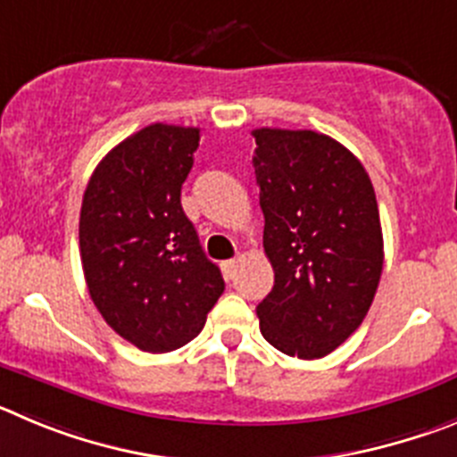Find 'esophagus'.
I'll return each instance as SVG.
<instances>
[{
  "instance_id": "esophagus-1",
  "label": "esophagus",
  "mask_w": 457,
  "mask_h": 457,
  "mask_svg": "<svg viewBox=\"0 0 457 457\" xmlns=\"http://www.w3.org/2000/svg\"><path fill=\"white\" fill-rule=\"evenodd\" d=\"M237 266H238V259H228V262H223V264H220V269H223L225 278L232 279L234 278V270H237Z\"/></svg>"
}]
</instances>
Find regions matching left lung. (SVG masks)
Masks as SVG:
<instances>
[{
    "mask_svg": "<svg viewBox=\"0 0 457 457\" xmlns=\"http://www.w3.org/2000/svg\"><path fill=\"white\" fill-rule=\"evenodd\" d=\"M264 250L275 273L257 305L270 346L326 357L367 316L382 273L376 191L351 150L312 129L253 131Z\"/></svg>",
    "mask_w": 457,
    "mask_h": 457,
    "instance_id": "left-lung-1",
    "label": "left lung"
}]
</instances>
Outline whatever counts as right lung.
<instances>
[{
	"mask_svg": "<svg viewBox=\"0 0 457 457\" xmlns=\"http://www.w3.org/2000/svg\"><path fill=\"white\" fill-rule=\"evenodd\" d=\"M198 127H143L97 163L79 216L88 294L102 319L145 353L184 346L225 289L182 209Z\"/></svg>",
	"mask_w": 457,
	"mask_h": 457,
	"instance_id": "right-lung-1",
	"label": "right lung"
}]
</instances>
